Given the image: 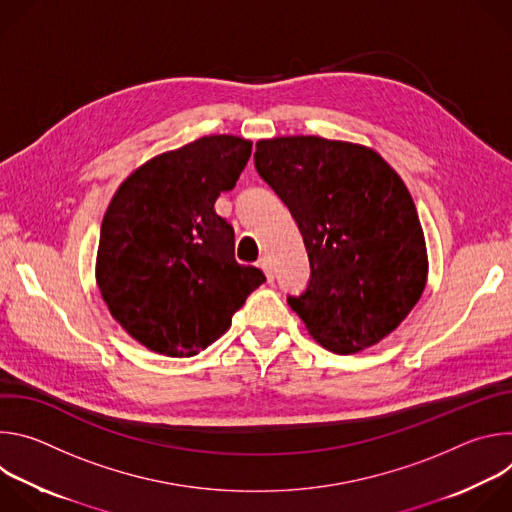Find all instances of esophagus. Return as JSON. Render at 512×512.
<instances>
[{
	"label": "esophagus",
	"instance_id": "34e87169",
	"mask_svg": "<svg viewBox=\"0 0 512 512\" xmlns=\"http://www.w3.org/2000/svg\"><path fill=\"white\" fill-rule=\"evenodd\" d=\"M257 265L263 269V273L267 275V279H269V281H273V267H271V261H269L267 257H261Z\"/></svg>",
	"mask_w": 512,
	"mask_h": 512
}]
</instances>
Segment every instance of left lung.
I'll return each instance as SVG.
<instances>
[{
    "instance_id": "left-lung-1",
    "label": "left lung",
    "mask_w": 512,
    "mask_h": 512,
    "mask_svg": "<svg viewBox=\"0 0 512 512\" xmlns=\"http://www.w3.org/2000/svg\"><path fill=\"white\" fill-rule=\"evenodd\" d=\"M259 176L296 218L310 283L289 296L310 336L336 354L387 338L427 283V249L401 176L371 148L318 135L259 139Z\"/></svg>"
}]
</instances>
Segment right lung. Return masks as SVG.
<instances>
[{
	"instance_id": "add662e5",
	"label": "right lung",
	"mask_w": 512,
	"mask_h": 512,
	"mask_svg": "<svg viewBox=\"0 0 512 512\" xmlns=\"http://www.w3.org/2000/svg\"><path fill=\"white\" fill-rule=\"evenodd\" d=\"M251 148L237 135H206L141 164L113 194L95 279L111 316L145 348L198 354L265 281L235 261V231L214 210Z\"/></svg>"
}]
</instances>
